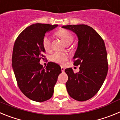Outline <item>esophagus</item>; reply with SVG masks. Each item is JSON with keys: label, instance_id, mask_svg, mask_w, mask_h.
I'll return each mask as SVG.
<instances>
[{"label": "esophagus", "instance_id": "esophagus-1", "mask_svg": "<svg viewBox=\"0 0 120 120\" xmlns=\"http://www.w3.org/2000/svg\"><path fill=\"white\" fill-rule=\"evenodd\" d=\"M65 67H61V70H62V72H64V71H65Z\"/></svg>", "mask_w": 120, "mask_h": 120}]
</instances>
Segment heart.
<instances>
[{
    "label": "heart",
    "instance_id": "b5f03b06",
    "mask_svg": "<svg viewBox=\"0 0 120 120\" xmlns=\"http://www.w3.org/2000/svg\"><path fill=\"white\" fill-rule=\"evenodd\" d=\"M57 35L64 41L66 45H70L73 41V36L68 30L62 29L57 32ZM43 45L45 51L49 52L51 49V40L49 37L45 36L43 40ZM68 59V55L66 53L56 52L51 55L50 59L56 63L63 64Z\"/></svg>",
    "mask_w": 120,
    "mask_h": 120
}]
</instances>
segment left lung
I'll use <instances>...</instances> for the list:
<instances>
[{"mask_svg":"<svg viewBox=\"0 0 120 120\" xmlns=\"http://www.w3.org/2000/svg\"><path fill=\"white\" fill-rule=\"evenodd\" d=\"M62 28L71 30L78 38L74 64L80 65L75 73L71 68L65 70L68 79L66 82L68 93L80 101L90 99L97 93L106 77L108 56L105 44L98 33L85 24L67 25Z\"/></svg>","mask_w":120,"mask_h":120,"instance_id":"8db88e82","label":"left lung"}]
</instances>
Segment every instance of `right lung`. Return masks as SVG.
Segmentation results:
<instances>
[{
  "instance_id": "obj_1",
  "label": "right lung",
  "mask_w": 120,
  "mask_h": 120,
  "mask_svg": "<svg viewBox=\"0 0 120 120\" xmlns=\"http://www.w3.org/2000/svg\"><path fill=\"white\" fill-rule=\"evenodd\" d=\"M58 26L32 24L19 35L14 45L12 65L18 86L33 101L42 102L52 97L58 76L62 73L57 64L49 62L44 69L40 63L45 52L43 45L44 36Z\"/></svg>"
}]
</instances>
